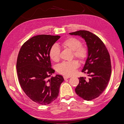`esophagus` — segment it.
<instances>
[{"label": "esophagus", "instance_id": "esophagus-1", "mask_svg": "<svg viewBox=\"0 0 124 124\" xmlns=\"http://www.w3.org/2000/svg\"><path fill=\"white\" fill-rule=\"evenodd\" d=\"M63 78H64V79H65V80H67V79H68V78H70V77H68V76H64V77H63Z\"/></svg>", "mask_w": 124, "mask_h": 124}]
</instances>
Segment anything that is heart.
Here are the masks:
<instances>
[{
    "label": "heart",
    "mask_w": 124,
    "mask_h": 124,
    "mask_svg": "<svg viewBox=\"0 0 124 124\" xmlns=\"http://www.w3.org/2000/svg\"><path fill=\"white\" fill-rule=\"evenodd\" d=\"M62 46L63 47L73 51L74 57L80 61H83L87 57V48L86 46H82L80 40L76 38L70 37L65 39L62 42ZM49 55L52 61L58 62L60 58V48L56 45H53L50 50ZM78 67V62L76 60H73L71 62L61 63L57 66V69L59 73L70 76L75 73Z\"/></svg>",
    "instance_id": "b5f03b06"
}]
</instances>
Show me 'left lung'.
<instances>
[{
	"mask_svg": "<svg viewBox=\"0 0 124 124\" xmlns=\"http://www.w3.org/2000/svg\"><path fill=\"white\" fill-rule=\"evenodd\" d=\"M78 36L85 41L88 54L82 72L88 74L89 78L80 77L75 89L77 94L85 100L99 96L106 89L111 74L110 55L105 45L98 37L86 31L69 33Z\"/></svg>",
	"mask_w": 124,
	"mask_h": 124,
	"instance_id": "8db88e82",
	"label": "left lung"
}]
</instances>
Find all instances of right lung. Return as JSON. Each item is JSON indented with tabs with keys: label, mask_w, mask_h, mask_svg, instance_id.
Wrapping results in <instances>:
<instances>
[{
	"label": "right lung",
	"mask_w": 124,
	"mask_h": 124,
	"mask_svg": "<svg viewBox=\"0 0 124 124\" xmlns=\"http://www.w3.org/2000/svg\"><path fill=\"white\" fill-rule=\"evenodd\" d=\"M59 36L37 35L22 46L18 55L16 70L18 81L29 98L40 104L51 103L57 98L64 81L61 75L48 78L55 72L51 68L49 51Z\"/></svg>",
	"instance_id": "obj_1"
}]
</instances>
